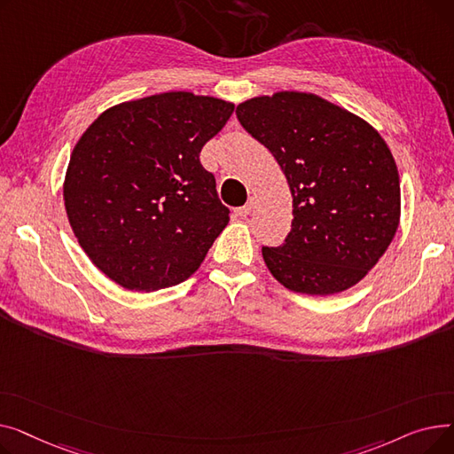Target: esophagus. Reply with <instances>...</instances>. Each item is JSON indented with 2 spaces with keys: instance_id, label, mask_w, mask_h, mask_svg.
Wrapping results in <instances>:
<instances>
[{
  "instance_id": "obj_1",
  "label": "esophagus",
  "mask_w": 454,
  "mask_h": 454,
  "mask_svg": "<svg viewBox=\"0 0 454 454\" xmlns=\"http://www.w3.org/2000/svg\"><path fill=\"white\" fill-rule=\"evenodd\" d=\"M254 206H255V199H254V197H250V199H248V202H247L243 207H237V209H235V215H237V217L245 219V217H248V215L252 213Z\"/></svg>"
}]
</instances>
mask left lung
<instances>
[{"label": "left lung", "instance_id": "1", "mask_svg": "<svg viewBox=\"0 0 454 454\" xmlns=\"http://www.w3.org/2000/svg\"><path fill=\"white\" fill-rule=\"evenodd\" d=\"M235 114L272 153L293 195L287 239L261 250L270 274L313 296L353 287L399 226V173L387 141L363 117L305 91L252 98Z\"/></svg>", "mask_w": 454, "mask_h": 454}]
</instances>
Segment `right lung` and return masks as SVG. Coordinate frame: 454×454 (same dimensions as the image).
Here are the masks:
<instances>
[{
    "label": "right lung",
    "instance_id": "right-lung-1",
    "mask_svg": "<svg viewBox=\"0 0 454 454\" xmlns=\"http://www.w3.org/2000/svg\"><path fill=\"white\" fill-rule=\"evenodd\" d=\"M233 103L165 91L105 110L77 141L64 206L79 245L129 291L173 287L197 272L230 221L200 151Z\"/></svg>",
    "mask_w": 454,
    "mask_h": 454
}]
</instances>
